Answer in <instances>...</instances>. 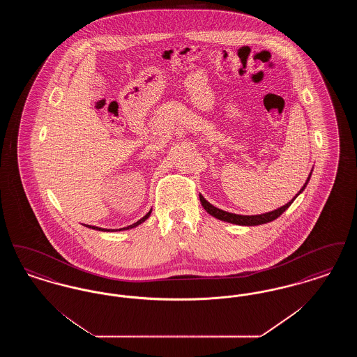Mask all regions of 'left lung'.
<instances>
[{"label": "left lung", "mask_w": 357, "mask_h": 357, "mask_svg": "<svg viewBox=\"0 0 357 357\" xmlns=\"http://www.w3.org/2000/svg\"><path fill=\"white\" fill-rule=\"evenodd\" d=\"M310 175H312V174H309V176H307V179H306L305 185L301 187L300 192L304 191V188H305L307 182H309ZM300 192H298L297 195H300ZM297 195H296L290 202L285 204V206H282V207H280V208H277V210L269 211V213H266V214H261V215H239V214L227 213V211H223L221 208H217V207H214L213 204H208L202 195H199V199H201V204L204 206V210H206L210 215H213V217H215V218H218V220H221V221L229 222V223H236V225H242V226H257V225L268 223V222H272L274 221L275 218H278V217L288 208L289 206L293 204V201L297 198Z\"/></svg>", "instance_id": "obj_1"}]
</instances>
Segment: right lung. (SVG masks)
Instances as JSON below:
<instances>
[{"label":"right lung","mask_w":357,"mask_h":357,"mask_svg":"<svg viewBox=\"0 0 357 357\" xmlns=\"http://www.w3.org/2000/svg\"><path fill=\"white\" fill-rule=\"evenodd\" d=\"M150 214H151V211H149V213H147V214H146V215H144V217H143L142 220H139V221L135 222L134 225H130V226H127V227H123V229H126V230H127V229H132V227H135V226H137V225H140L142 222L146 221V220H147V218L150 217ZM86 227H91V226L88 225ZM92 229H93V230H102V231H114V230H109V229L107 230V229H102V227H96V226H92ZM123 229H119V230H123Z\"/></svg>","instance_id":"add662e5"}]
</instances>
